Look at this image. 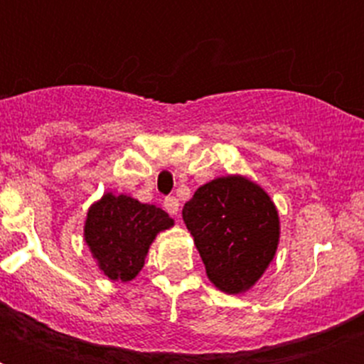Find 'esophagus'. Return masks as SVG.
Instances as JSON below:
<instances>
[{
	"label": "esophagus",
	"mask_w": 364,
	"mask_h": 364,
	"mask_svg": "<svg viewBox=\"0 0 364 364\" xmlns=\"http://www.w3.org/2000/svg\"><path fill=\"white\" fill-rule=\"evenodd\" d=\"M164 208L170 215H177L179 213V202H177L176 196H170V198L164 200Z\"/></svg>",
	"instance_id": "esophagus-1"
}]
</instances>
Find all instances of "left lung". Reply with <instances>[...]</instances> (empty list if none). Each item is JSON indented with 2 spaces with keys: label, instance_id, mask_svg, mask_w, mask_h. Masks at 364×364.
Returning <instances> with one entry per match:
<instances>
[{
  "label": "left lung",
  "instance_id": "obj_1",
  "mask_svg": "<svg viewBox=\"0 0 364 364\" xmlns=\"http://www.w3.org/2000/svg\"><path fill=\"white\" fill-rule=\"evenodd\" d=\"M205 274L219 291L243 294L276 257L279 213L259 183L240 173L211 179L183 205Z\"/></svg>",
  "mask_w": 364,
  "mask_h": 364
}]
</instances>
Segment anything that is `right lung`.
I'll list each match as a JSON object with an SVG mask.
<instances>
[{"instance_id":"add662e5","label":"right lung","mask_w":364,"mask_h":364,"mask_svg":"<svg viewBox=\"0 0 364 364\" xmlns=\"http://www.w3.org/2000/svg\"><path fill=\"white\" fill-rule=\"evenodd\" d=\"M173 225L156 205L128 194L104 193L88 208L82 236L100 272L111 282L128 283L143 268L156 236Z\"/></svg>"}]
</instances>
